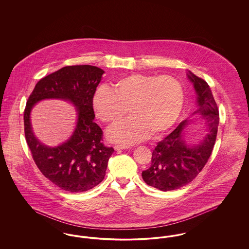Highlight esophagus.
Instances as JSON below:
<instances>
[{
	"label": "esophagus",
	"instance_id": "obj_1",
	"mask_svg": "<svg viewBox=\"0 0 249 249\" xmlns=\"http://www.w3.org/2000/svg\"><path fill=\"white\" fill-rule=\"evenodd\" d=\"M115 150H122V149H129L130 146L128 145H121V144H117L114 146Z\"/></svg>",
	"mask_w": 249,
	"mask_h": 249
}]
</instances>
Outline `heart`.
Listing matches in <instances>:
<instances>
[{"label":"heart","instance_id":"1","mask_svg":"<svg viewBox=\"0 0 249 249\" xmlns=\"http://www.w3.org/2000/svg\"><path fill=\"white\" fill-rule=\"evenodd\" d=\"M100 86L92 105L102 121L117 125L128 114L130 118L109 131V140L132 144L148 136L160 135L177 121L184 104L182 85L171 75L133 73L114 84Z\"/></svg>","mask_w":249,"mask_h":249}]
</instances>
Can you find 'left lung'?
Returning a JSON list of instances; mask_svg holds the SVG:
<instances>
[{
  "mask_svg": "<svg viewBox=\"0 0 249 249\" xmlns=\"http://www.w3.org/2000/svg\"><path fill=\"white\" fill-rule=\"evenodd\" d=\"M197 94V109L192 116L205 120L207 133L195 144L185 139V129L190 120L182 121L177 129L158 142L152 152L151 166L142 171L143 181L162 191L178 190L190 183L206 164L213 151L219 123V114L209 85L191 71L187 73Z\"/></svg>",
  "mask_w": 249,
  "mask_h": 249,
  "instance_id": "8db88e82",
  "label": "left lung"
}]
</instances>
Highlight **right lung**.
Listing matches in <instances>:
<instances>
[{
    "instance_id": "add662e5",
    "label": "right lung",
    "mask_w": 249,
    "mask_h": 249,
    "mask_svg": "<svg viewBox=\"0 0 249 249\" xmlns=\"http://www.w3.org/2000/svg\"><path fill=\"white\" fill-rule=\"evenodd\" d=\"M105 71L91 65L66 66L42 78L30 95L24 111V130L34 160L41 173L61 190L83 192L105 178L113 147L102 142L103 130L94 122L92 100ZM55 98L76 107L78 120L68 141L57 147L40 142L34 135L30 112L37 102Z\"/></svg>"
}]
</instances>
